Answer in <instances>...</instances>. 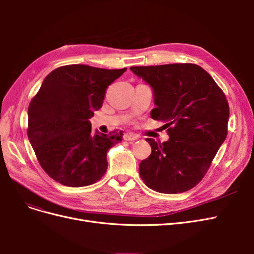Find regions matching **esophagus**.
<instances>
[{
    "mask_svg": "<svg viewBox=\"0 0 254 254\" xmlns=\"http://www.w3.org/2000/svg\"><path fill=\"white\" fill-rule=\"evenodd\" d=\"M137 139H139V136H137V135L134 134V133H131V132H127V133H125V135H124V140H125V141H128V142L135 141V140H137Z\"/></svg>",
    "mask_w": 254,
    "mask_h": 254,
    "instance_id": "34e87169",
    "label": "esophagus"
}]
</instances>
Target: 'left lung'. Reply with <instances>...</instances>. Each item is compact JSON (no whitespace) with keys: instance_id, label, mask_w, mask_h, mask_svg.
I'll use <instances>...</instances> for the list:
<instances>
[{"instance_id":"obj_1","label":"left lung","mask_w":254,"mask_h":254,"mask_svg":"<svg viewBox=\"0 0 254 254\" xmlns=\"http://www.w3.org/2000/svg\"><path fill=\"white\" fill-rule=\"evenodd\" d=\"M153 89V120L164 121L170 140L147 137L150 156L139 166L149 189L178 194L196 187L228 134L229 104L212 76L194 64L131 66Z\"/></svg>"}]
</instances>
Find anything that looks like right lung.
Returning <instances> with one entry per match:
<instances>
[{
    "label": "right lung",
    "instance_id": "right-lung-1",
    "mask_svg": "<svg viewBox=\"0 0 254 254\" xmlns=\"http://www.w3.org/2000/svg\"><path fill=\"white\" fill-rule=\"evenodd\" d=\"M126 70L68 64L44 78L28 106L27 135L52 179L79 188L106 174L107 151L122 141L123 131L92 134L89 119L102 108L108 86Z\"/></svg>",
    "mask_w": 254,
    "mask_h": 254
}]
</instances>
